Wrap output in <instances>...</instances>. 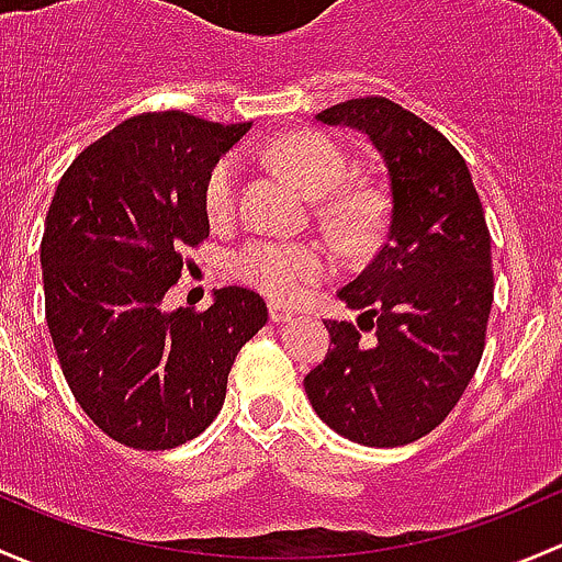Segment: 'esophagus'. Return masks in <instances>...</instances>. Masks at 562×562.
<instances>
[{
  "mask_svg": "<svg viewBox=\"0 0 562 562\" xmlns=\"http://www.w3.org/2000/svg\"><path fill=\"white\" fill-rule=\"evenodd\" d=\"M268 311H270V322H273V324H286V322L294 319V311L286 308V305L270 303Z\"/></svg>",
  "mask_w": 562,
  "mask_h": 562,
  "instance_id": "34e87169",
  "label": "esophagus"
}]
</instances>
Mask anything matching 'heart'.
<instances>
[{
	"instance_id": "1",
	"label": "heart",
	"mask_w": 562,
	"mask_h": 562,
	"mask_svg": "<svg viewBox=\"0 0 562 562\" xmlns=\"http://www.w3.org/2000/svg\"><path fill=\"white\" fill-rule=\"evenodd\" d=\"M276 165L297 181L311 196H327L344 183L349 165L346 156L327 137L314 132L286 135L270 148ZM240 194V159L224 156L207 172L202 202L213 224H227L238 211ZM324 218L338 233L351 238H370L379 229L381 202L368 189H346L324 205ZM233 276L248 286L259 289L268 297L292 303L300 300L308 286L324 281L333 262L316 243H289L276 238H254L238 246L229 257Z\"/></svg>"
}]
</instances>
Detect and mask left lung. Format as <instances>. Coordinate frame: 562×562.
I'll list each match as a JSON object with an SVG mask.
<instances>
[{
    "mask_svg": "<svg viewBox=\"0 0 562 562\" xmlns=\"http://www.w3.org/2000/svg\"><path fill=\"white\" fill-rule=\"evenodd\" d=\"M316 121L355 126L379 148L390 216L373 262L338 292L374 338L324 322L333 351L305 375V395L349 441L403 447L447 419L482 360L495 289L484 207L452 143L386 97Z\"/></svg>",
    "mask_w": 562,
    "mask_h": 562,
    "instance_id": "8db88e82",
    "label": "left lung"
}]
</instances>
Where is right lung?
I'll list each match as a JSON object with an SVG mask.
<instances>
[{"label":"right lung","instance_id":"right-lung-1","mask_svg":"<svg viewBox=\"0 0 562 562\" xmlns=\"http://www.w3.org/2000/svg\"><path fill=\"white\" fill-rule=\"evenodd\" d=\"M246 124L183 110L121 121L75 156L45 216V319L89 419L143 452L181 447L224 406L235 357L268 322L257 292L224 286L205 311L161 300L205 243L202 189Z\"/></svg>","mask_w":562,"mask_h":562}]
</instances>
